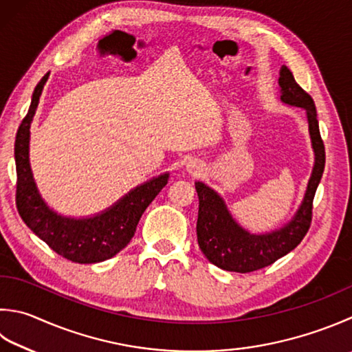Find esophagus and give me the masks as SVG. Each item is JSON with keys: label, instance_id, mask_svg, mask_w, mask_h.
I'll return each mask as SVG.
<instances>
[{"label": "esophagus", "instance_id": "34e87169", "mask_svg": "<svg viewBox=\"0 0 352 352\" xmlns=\"http://www.w3.org/2000/svg\"><path fill=\"white\" fill-rule=\"evenodd\" d=\"M187 170L190 171V173L197 175L199 171L202 170V165L199 164V162H196V161H191V162H188V164H187Z\"/></svg>", "mask_w": 352, "mask_h": 352}]
</instances>
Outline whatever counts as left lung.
Returning <instances> with one entry per match:
<instances>
[{
    "label": "left lung",
    "mask_w": 352,
    "mask_h": 352,
    "mask_svg": "<svg viewBox=\"0 0 352 352\" xmlns=\"http://www.w3.org/2000/svg\"><path fill=\"white\" fill-rule=\"evenodd\" d=\"M280 101L307 111L311 145L314 150V167L307 193L294 217L282 228L270 233L254 234L242 228L225 205L223 199L204 182H196L199 196L197 243L208 261L225 271L251 273L274 263L288 254L308 233L313 217V201L324 170V145L320 138L319 121L313 98L296 82L293 73L283 65L280 69Z\"/></svg>",
    "instance_id": "8db88e82"
}]
</instances>
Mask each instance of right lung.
I'll return each mask as SVG.
<instances>
[{"instance_id": "obj_1", "label": "right lung", "mask_w": 352, "mask_h": 352, "mask_svg": "<svg viewBox=\"0 0 352 352\" xmlns=\"http://www.w3.org/2000/svg\"><path fill=\"white\" fill-rule=\"evenodd\" d=\"M47 78L49 73H45L35 87L29 111L19 125L15 139L18 213L33 233L67 261L76 263L107 261L127 247L135 236L139 219L167 185L170 175L164 173L138 185L96 216L76 219L53 211L39 195L29 161L30 124Z\"/></svg>"}]
</instances>
